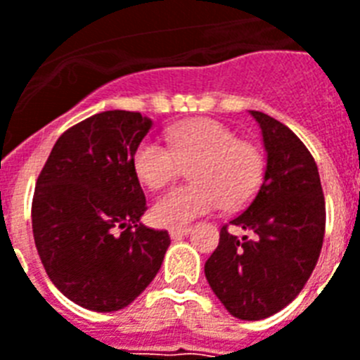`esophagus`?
Returning <instances> with one entry per match:
<instances>
[{"label":"esophagus","instance_id":"obj_1","mask_svg":"<svg viewBox=\"0 0 360 360\" xmlns=\"http://www.w3.org/2000/svg\"><path fill=\"white\" fill-rule=\"evenodd\" d=\"M188 232H191V226H177V229L169 230V238L172 240H179V238L186 236Z\"/></svg>","mask_w":360,"mask_h":360}]
</instances>
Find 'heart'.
Instances as JSON below:
<instances>
[{"instance_id": "b5f03b06", "label": "heart", "mask_w": 360, "mask_h": 360, "mask_svg": "<svg viewBox=\"0 0 360 360\" xmlns=\"http://www.w3.org/2000/svg\"><path fill=\"white\" fill-rule=\"evenodd\" d=\"M169 147L143 139L131 156L137 179L158 191L192 166L191 185L175 186L150 207L160 226H183L217 207L238 210L253 198L264 179L266 158L259 145L240 139L215 119H192L169 130Z\"/></svg>"}]
</instances>
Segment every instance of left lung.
<instances>
[{
	"label": "left lung",
	"instance_id": "obj_1",
	"mask_svg": "<svg viewBox=\"0 0 360 360\" xmlns=\"http://www.w3.org/2000/svg\"><path fill=\"white\" fill-rule=\"evenodd\" d=\"M262 130L264 179L255 198L221 229L219 245L205 262L207 283L243 321L266 319L295 300L308 283L325 238V196L314 156L295 131L251 111Z\"/></svg>",
	"mask_w": 360,
	"mask_h": 360
}]
</instances>
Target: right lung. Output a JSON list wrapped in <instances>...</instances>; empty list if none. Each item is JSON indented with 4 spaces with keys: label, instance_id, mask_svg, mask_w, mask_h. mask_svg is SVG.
Returning <instances> with one entry per match:
<instances>
[{
    "label": "right lung",
    "instance_id": "1",
    "mask_svg": "<svg viewBox=\"0 0 360 360\" xmlns=\"http://www.w3.org/2000/svg\"><path fill=\"white\" fill-rule=\"evenodd\" d=\"M136 111H103L58 137L35 183L32 229L56 289L92 311H119L158 274L166 230L147 229L131 156L150 130Z\"/></svg>",
    "mask_w": 360,
    "mask_h": 360
}]
</instances>
